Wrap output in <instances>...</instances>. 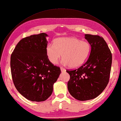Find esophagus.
<instances>
[{"label":"esophagus","mask_w":121,"mask_h":121,"mask_svg":"<svg viewBox=\"0 0 121 121\" xmlns=\"http://www.w3.org/2000/svg\"><path fill=\"white\" fill-rule=\"evenodd\" d=\"M60 70H61V72H65L66 71L65 69L63 68H62V67L60 68Z\"/></svg>","instance_id":"obj_1"}]
</instances>
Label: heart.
<instances>
[{
	"instance_id": "heart-1",
	"label": "heart",
	"mask_w": 121,
	"mask_h": 121,
	"mask_svg": "<svg viewBox=\"0 0 121 121\" xmlns=\"http://www.w3.org/2000/svg\"><path fill=\"white\" fill-rule=\"evenodd\" d=\"M46 51L49 60L52 64H57L62 55L64 65L76 68L86 60L91 51V46L87 42L74 37H61L56 39L54 44H49Z\"/></svg>"
}]
</instances>
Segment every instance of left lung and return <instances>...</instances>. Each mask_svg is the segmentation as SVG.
Here are the masks:
<instances>
[{
  "label": "left lung",
  "mask_w": 121,
  "mask_h": 121,
  "mask_svg": "<svg viewBox=\"0 0 121 121\" xmlns=\"http://www.w3.org/2000/svg\"><path fill=\"white\" fill-rule=\"evenodd\" d=\"M91 49L87 61L78 69L66 70L70 78L68 89L73 98L84 101L96 98L109 79L112 54L106 42L99 35L85 34Z\"/></svg>",
  "instance_id": "1"
}]
</instances>
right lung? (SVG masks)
Returning <instances> with one entry per match:
<instances>
[{"label": "right lung", "instance_id": "1", "mask_svg": "<svg viewBox=\"0 0 121 121\" xmlns=\"http://www.w3.org/2000/svg\"><path fill=\"white\" fill-rule=\"evenodd\" d=\"M45 33L23 38L11 56V70L17 91L33 102L46 101L52 95L53 84L61 73L50 61Z\"/></svg>", "mask_w": 121, "mask_h": 121}]
</instances>
